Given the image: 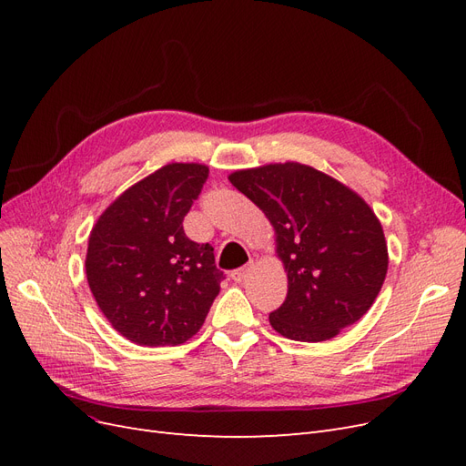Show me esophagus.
I'll return each instance as SVG.
<instances>
[{
	"instance_id": "esophagus-1",
	"label": "esophagus",
	"mask_w": 466,
	"mask_h": 466,
	"mask_svg": "<svg viewBox=\"0 0 466 466\" xmlns=\"http://www.w3.org/2000/svg\"><path fill=\"white\" fill-rule=\"evenodd\" d=\"M252 268H255V264H247L243 268H238V270L231 272V278L237 281V284H243V281L252 274Z\"/></svg>"
}]
</instances>
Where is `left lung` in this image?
Masks as SVG:
<instances>
[{"label": "left lung", "mask_w": 466, "mask_h": 466, "mask_svg": "<svg viewBox=\"0 0 466 466\" xmlns=\"http://www.w3.org/2000/svg\"><path fill=\"white\" fill-rule=\"evenodd\" d=\"M231 185L272 223L288 298L270 313L276 332L330 340L377 299L389 268L383 228L358 192L295 161L238 168Z\"/></svg>", "instance_id": "obj_1"}]
</instances>
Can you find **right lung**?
<instances>
[{"instance_id":"obj_1","label":"right lung","mask_w":466,"mask_h":466,"mask_svg":"<svg viewBox=\"0 0 466 466\" xmlns=\"http://www.w3.org/2000/svg\"><path fill=\"white\" fill-rule=\"evenodd\" d=\"M208 173L202 163H168L124 190L93 225L91 293L110 327L137 346L187 342L219 293L214 247L182 229Z\"/></svg>"}]
</instances>
